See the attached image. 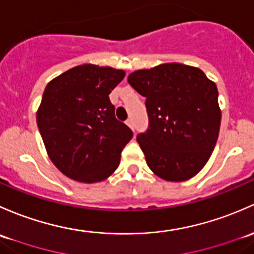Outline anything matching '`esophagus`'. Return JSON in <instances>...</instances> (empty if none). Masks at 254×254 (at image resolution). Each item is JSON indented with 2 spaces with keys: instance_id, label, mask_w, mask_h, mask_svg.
Here are the masks:
<instances>
[{
  "instance_id": "34e87169",
  "label": "esophagus",
  "mask_w": 254,
  "mask_h": 254,
  "mask_svg": "<svg viewBox=\"0 0 254 254\" xmlns=\"http://www.w3.org/2000/svg\"><path fill=\"white\" fill-rule=\"evenodd\" d=\"M126 125L128 127H130V128H133V121H132V119H128L127 121H126Z\"/></svg>"
}]
</instances>
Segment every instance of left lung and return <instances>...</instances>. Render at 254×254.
<instances>
[{
	"label": "left lung",
	"instance_id": "8db88e82",
	"mask_svg": "<svg viewBox=\"0 0 254 254\" xmlns=\"http://www.w3.org/2000/svg\"><path fill=\"white\" fill-rule=\"evenodd\" d=\"M146 98V132L137 142L151 171L165 181L192 179L204 167L216 144L221 111L218 88L202 69L164 64L128 75Z\"/></svg>",
	"mask_w": 254,
	"mask_h": 254
}]
</instances>
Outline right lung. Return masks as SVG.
Wrapping results in <instances>:
<instances>
[{
	"label": "right lung",
	"instance_id": "add662e5",
	"mask_svg": "<svg viewBox=\"0 0 254 254\" xmlns=\"http://www.w3.org/2000/svg\"><path fill=\"white\" fill-rule=\"evenodd\" d=\"M126 73L112 67H73L46 85L36 122L49 158L69 179L106 180L120 165L133 132L115 117L109 94Z\"/></svg>",
	"mask_w": 254,
	"mask_h": 254
}]
</instances>
